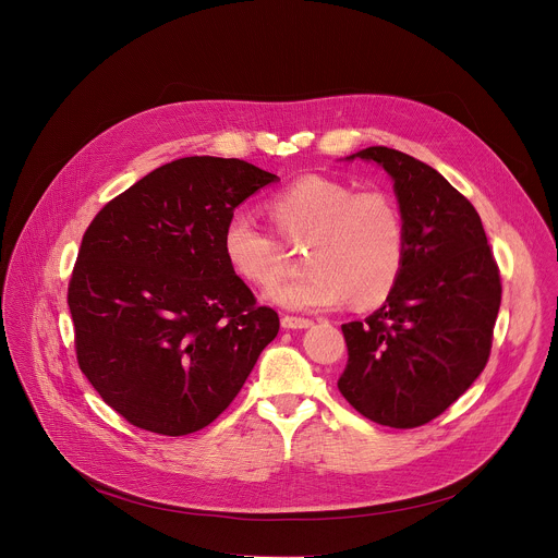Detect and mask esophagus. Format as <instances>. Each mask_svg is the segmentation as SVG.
<instances>
[{
    "label": "esophagus",
    "mask_w": 558,
    "mask_h": 558,
    "mask_svg": "<svg viewBox=\"0 0 558 558\" xmlns=\"http://www.w3.org/2000/svg\"><path fill=\"white\" fill-rule=\"evenodd\" d=\"M308 326H313L311 319L293 317V315H284L282 317V328H287V330H302V328H308Z\"/></svg>",
    "instance_id": "1"
}]
</instances>
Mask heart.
<instances>
[{
  "mask_svg": "<svg viewBox=\"0 0 558 558\" xmlns=\"http://www.w3.org/2000/svg\"><path fill=\"white\" fill-rule=\"evenodd\" d=\"M280 236L306 245L311 269L280 284L269 298L287 308L317 311L339 306L369 308L385 302L407 263V219L387 191H356L326 175H304L269 202ZM223 254L247 284L271 287L284 267L280 239L234 213L223 228Z\"/></svg>",
  "mask_w": 558,
  "mask_h": 558,
  "instance_id": "1",
  "label": "heart"
}]
</instances>
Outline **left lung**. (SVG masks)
Here are the masks:
<instances>
[{"label": "left lung", "instance_id": "left-lung-1", "mask_svg": "<svg viewBox=\"0 0 558 558\" xmlns=\"http://www.w3.org/2000/svg\"><path fill=\"white\" fill-rule=\"evenodd\" d=\"M407 219V263L387 302L343 324L348 365L337 383L367 420L417 428L454 404L485 369L502 302L500 269L481 215L430 165L367 147Z\"/></svg>", "mask_w": 558, "mask_h": 558}]
</instances>
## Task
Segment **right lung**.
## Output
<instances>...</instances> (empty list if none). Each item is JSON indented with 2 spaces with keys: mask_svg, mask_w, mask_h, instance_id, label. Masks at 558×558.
Returning a JSON list of instances; mask_svg holds the SVG:
<instances>
[{
  "mask_svg": "<svg viewBox=\"0 0 558 558\" xmlns=\"http://www.w3.org/2000/svg\"><path fill=\"white\" fill-rule=\"evenodd\" d=\"M278 175L186 156L110 199L82 236L66 304L75 356L101 400L147 433L215 422L280 330L230 269L223 228Z\"/></svg>",
  "mask_w": 558,
  "mask_h": 558,
  "instance_id": "1",
  "label": "right lung"
}]
</instances>
